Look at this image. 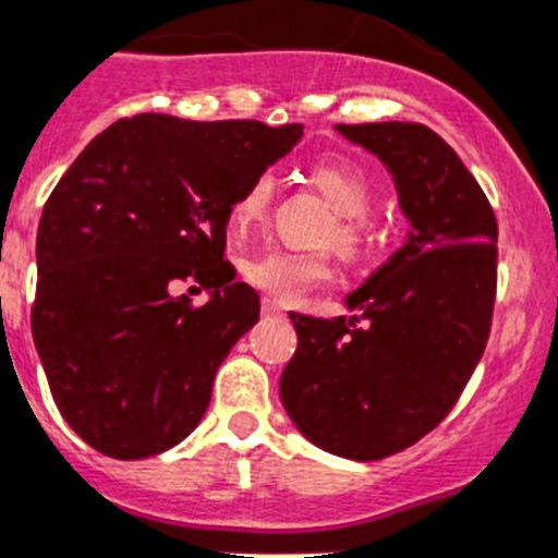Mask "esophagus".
Segmentation results:
<instances>
[{
	"label": "esophagus",
	"mask_w": 558,
	"mask_h": 558,
	"mask_svg": "<svg viewBox=\"0 0 558 558\" xmlns=\"http://www.w3.org/2000/svg\"><path fill=\"white\" fill-rule=\"evenodd\" d=\"M262 314L269 316V319H283V316H286L283 311H280L278 305L272 303V300H264V303H262Z\"/></svg>",
	"instance_id": "34e87169"
}]
</instances>
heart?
Listing matches in <instances>:
<instances>
[{
  "instance_id": "heart-1",
  "label": "heart",
  "mask_w": 558,
  "mask_h": 558,
  "mask_svg": "<svg viewBox=\"0 0 558 558\" xmlns=\"http://www.w3.org/2000/svg\"><path fill=\"white\" fill-rule=\"evenodd\" d=\"M308 179L316 190L325 195L330 208L338 215L336 231H332V247L343 258H361L374 247V231L363 215L374 201L372 181L366 170L343 156H325L308 168ZM272 201V179L258 175L236 203L231 206V220L236 228H247L267 215ZM250 286L272 296L275 303H294L296 296L305 294L314 286L330 280V264L322 255H296L289 250H264V253L247 258L242 267Z\"/></svg>"
}]
</instances>
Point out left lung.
Returning a JSON list of instances; mask_svg holds the SVG:
<instances>
[{
  "mask_svg": "<svg viewBox=\"0 0 558 558\" xmlns=\"http://www.w3.org/2000/svg\"><path fill=\"white\" fill-rule=\"evenodd\" d=\"M383 161L410 231L357 291L355 316L289 314L296 352L280 402L311 444L383 460L449 415L482 361L496 303L498 226L460 156L421 123H338Z\"/></svg>",
  "mask_w": 558,
  "mask_h": 558,
  "instance_id": "left-lung-1",
  "label": "left lung"
}]
</instances>
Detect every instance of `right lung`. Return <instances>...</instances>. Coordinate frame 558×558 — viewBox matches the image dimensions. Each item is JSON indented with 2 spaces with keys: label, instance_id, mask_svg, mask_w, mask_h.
Returning <instances> with one entry per match:
<instances>
[{
  "label": "right lung",
  "instance_id": "right-lung-1",
  "mask_svg": "<svg viewBox=\"0 0 558 558\" xmlns=\"http://www.w3.org/2000/svg\"><path fill=\"white\" fill-rule=\"evenodd\" d=\"M300 137V123L148 112L112 123L65 170L38 226L33 338L87 446L143 460L201 424L217 368L262 311L222 262L231 206ZM184 279L206 304L172 294Z\"/></svg>",
  "mask_w": 558,
  "mask_h": 558
}]
</instances>
